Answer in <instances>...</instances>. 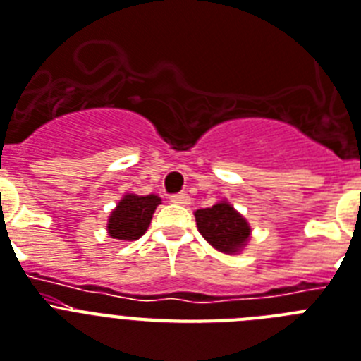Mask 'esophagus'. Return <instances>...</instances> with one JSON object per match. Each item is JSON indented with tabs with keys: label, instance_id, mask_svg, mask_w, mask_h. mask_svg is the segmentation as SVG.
Instances as JSON below:
<instances>
[{
	"label": "esophagus",
	"instance_id": "1",
	"mask_svg": "<svg viewBox=\"0 0 361 361\" xmlns=\"http://www.w3.org/2000/svg\"><path fill=\"white\" fill-rule=\"evenodd\" d=\"M172 204H178V206H187L190 202V196L187 192H178V195L171 196Z\"/></svg>",
	"mask_w": 361,
	"mask_h": 361
}]
</instances>
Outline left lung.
Masks as SVG:
<instances>
[{
	"label": "left lung",
	"instance_id": "left-lung-1",
	"mask_svg": "<svg viewBox=\"0 0 361 361\" xmlns=\"http://www.w3.org/2000/svg\"><path fill=\"white\" fill-rule=\"evenodd\" d=\"M195 219L200 235L222 254H241L250 243V224L226 198L206 209H196Z\"/></svg>",
	"mask_w": 361,
	"mask_h": 361
}]
</instances>
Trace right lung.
I'll use <instances>...</instances> for the list:
<instances>
[{
    "label": "right lung",
    "mask_w": 361,
    "mask_h": 361,
    "mask_svg": "<svg viewBox=\"0 0 361 361\" xmlns=\"http://www.w3.org/2000/svg\"><path fill=\"white\" fill-rule=\"evenodd\" d=\"M161 204L157 195H135L126 192L107 219V233L113 239L131 243L142 237L152 222L155 207Z\"/></svg>",
    "instance_id": "obj_1"
}]
</instances>
